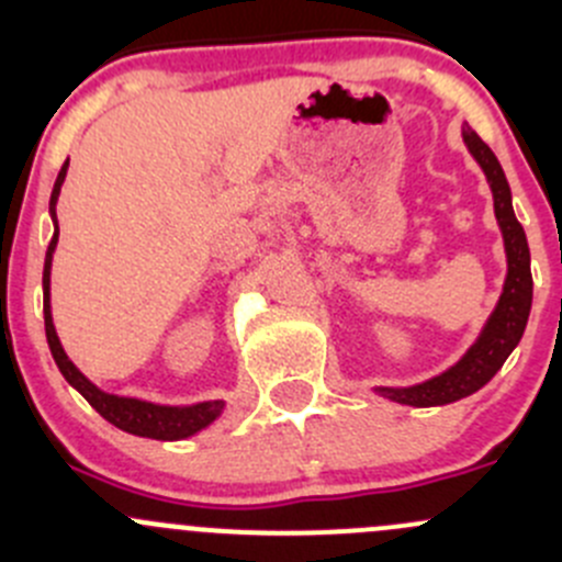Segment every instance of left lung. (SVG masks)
Here are the masks:
<instances>
[{"label":"left lung","mask_w":562,"mask_h":562,"mask_svg":"<svg viewBox=\"0 0 562 562\" xmlns=\"http://www.w3.org/2000/svg\"><path fill=\"white\" fill-rule=\"evenodd\" d=\"M462 138L468 144L470 155L486 173V181L492 187V198H495V217L503 231V241H506V258H508V274L506 285H503V296L497 302L495 313L486 321L484 331L475 339L473 348L457 361L451 370L443 375L432 378L427 383H418L411 389H378L389 400L400 402V405L413 407H435L449 405V402L470 396L473 391L495 378L503 361L512 356L517 342L522 339L527 315H530L532 304V274H530V249H527L525 231L519 220L514 217L512 209V190H508L506 173H503L501 162L492 155L490 146L479 138L470 127L462 130Z\"/></svg>","instance_id":"8db88e82"}]
</instances>
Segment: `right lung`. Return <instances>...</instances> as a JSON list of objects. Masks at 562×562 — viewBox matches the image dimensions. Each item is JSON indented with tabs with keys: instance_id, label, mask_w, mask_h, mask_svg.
Wrapping results in <instances>:
<instances>
[{
	"instance_id": "right-lung-1",
	"label": "right lung",
	"mask_w": 562,
	"mask_h": 562,
	"mask_svg": "<svg viewBox=\"0 0 562 562\" xmlns=\"http://www.w3.org/2000/svg\"><path fill=\"white\" fill-rule=\"evenodd\" d=\"M67 176V162L61 166L59 176H56L54 192H50V217H54V239H50L48 252H45V269H43V313H45V337H48L50 356H54L56 367L65 375V381L72 389L83 394V400L105 418L113 427L124 429L130 435H140V438H155V440H181L190 435L201 432L203 427L214 422L223 413V402H198V405L187 407H171V405H151L144 400H130V396L105 394L94 386L92 381L76 370L70 359H67L65 348H61L59 337H56L54 321H50V258H54L56 241H59V225H56V201H59L61 181Z\"/></svg>"
}]
</instances>
